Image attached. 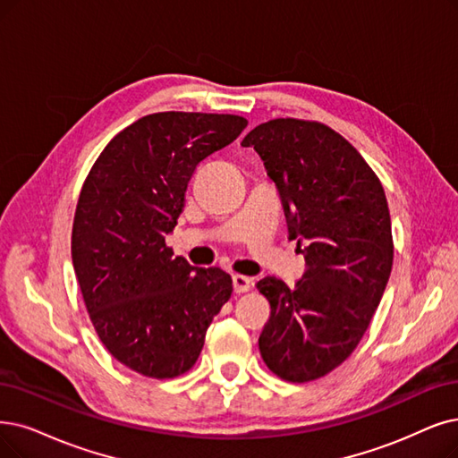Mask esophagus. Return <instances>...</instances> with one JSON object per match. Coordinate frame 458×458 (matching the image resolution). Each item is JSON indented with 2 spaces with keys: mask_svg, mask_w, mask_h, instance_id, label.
Segmentation results:
<instances>
[{
  "mask_svg": "<svg viewBox=\"0 0 458 458\" xmlns=\"http://www.w3.org/2000/svg\"><path fill=\"white\" fill-rule=\"evenodd\" d=\"M251 287V280L246 276H241V274H234L233 276V289L234 293H246Z\"/></svg>",
  "mask_w": 458,
  "mask_h": 458,
  "instance_id": "1",
  "label": "esophagus"
}]
</instances>
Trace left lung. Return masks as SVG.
Wrapping results in <instances>:
<instances>
[{
  "instance_id": "left-lung-1",
  "label": "left lung",
  "mask_w": 458,
  "mask_h": 458,
  "mask_svg": "<svg viewBox=\"0 0 458 458\" xmlns=\"http://www.w3.org/2000/svg\"><path fill=\"white\" fill-rule=\"evenodd\" d=\"M242 146L261 156L306 261L295 287L274 276L258 282L270 302L259 352L278 377L314 381L353 353L389 282L387 197L369 163L325 123L268 120Z\"/></svg>"
}]
</instances>
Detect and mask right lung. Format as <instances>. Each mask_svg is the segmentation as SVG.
<instances>
[{
  "label": "right lung",
  "instance_id": "1",
  "mask_svg": "<svg viewBox=\"0 0 458 458\" xmlns=\"http://www.w3.org/2000/svg\"><path fill=\"white\" fill-rule=\"evenodd\" d=\"M246 125L234 114L142 116L105 146L84 180L72 219V267L99 340L140 376L186 374L231 297L227 272L173 258L165 234L199 163Z\"/></svg>",
  "mask_w": 458,
  "mask_h": 458
}]
</instances>
